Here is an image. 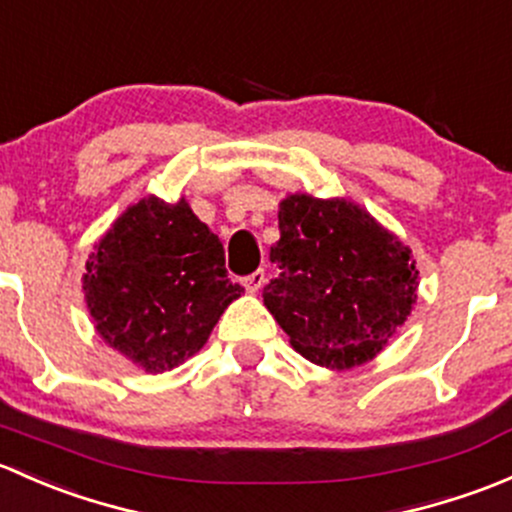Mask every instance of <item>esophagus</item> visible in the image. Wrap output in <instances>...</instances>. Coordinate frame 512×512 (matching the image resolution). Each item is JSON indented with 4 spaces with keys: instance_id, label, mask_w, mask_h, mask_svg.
Returning a JSON list of instances; mask_svg holds the SVG:
<instances>
[{
    "instance_id": "1",
    "label": "esophagus",
    "mask_w": 512,
    "mask_h": 512,
    "mask_svg": "<svg viewBox=\"0 0 512 512\" xmlns=\"http://www.w3.org/2000/svg\"><path fill=\"white\" fill-rule=\"evenodd\" d=\"M263 283H266V273H263V268H258V271L249 273V276L244 278V286L249 288L251 293H256L258 288H263Z\"/></svg>"
}]
</instances>
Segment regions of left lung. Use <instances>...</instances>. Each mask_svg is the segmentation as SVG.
<instances>
[{"label":"left lung","instance_id":"8db88e82","mask_svg":"<svg viewBox=\"0 0 512 512\" xmlns=\"http://www.w3.org/2000/svg\"><path fill=\"white\" fill-rule=\"evenodd\" d=\"M278 229L266 308L315 365H365L412 313L419 271L409 249L345 199L293 194L281 202Z\"/></svg>","mask_w":512,"mask_h":512}]
</instances>
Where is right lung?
Segmentation results:
<instances>
[{
    "mask_svg": "<svg viewBox=\"0 0 512 512\" xmlns=\"http://www.w3.org/2000/svg\"><path fill=\"white\" fill-rule=\"evenodd\" d=\"M83 291L108 345L147 372H165L207 342L244 288L229 281L219 236L184 199L147 197L100 239Z\"/></svg>",
    "mask_w": 512,
    "mask_h": 512,
    "instance_id": "right-lung-1",
    "label": "right lung"
}]
</instances>
